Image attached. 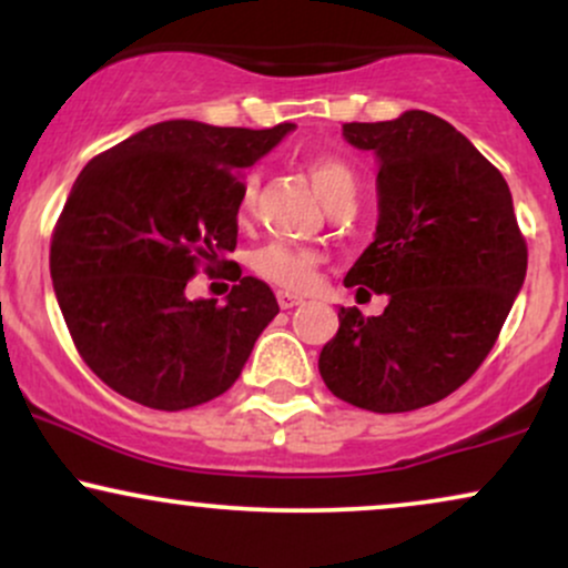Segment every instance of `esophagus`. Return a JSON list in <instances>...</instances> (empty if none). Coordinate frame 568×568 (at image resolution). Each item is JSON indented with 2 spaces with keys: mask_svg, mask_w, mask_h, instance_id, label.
<instances>
[{
  "mask_svg": "<svg viewBox=\"0 0 568 568\" xmlns=\"http://www.w3.org/2000/svg\"><path fill=\"white\" fill-rule=\"evenodd\" d=\"M277 304L283 306V310H293V306L304 304L302 296H296V293H288V291H277Z\"/></svg>",
  "mask_w": 568,
  "mask_h": 568,
  "instance_id": "34e87169",
  "label": "esophagus"
}]
</instances>
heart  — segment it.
Segmentation results:
<instances>
[{"mask_svg":"<svg viewBox=\"0 0 568 568\" xmlns=\"http://www.w3.org/2000/svg\"><path fill=\"white\" fill-rule=\"evenodd\" d=\"M304 168L310 173L312 184H315L317 194H321L325 205L331 202L352 197L355 192V171L342 154L336 152H310L304 158ZM258 192V173H247L243 179V189H240L237 202V216L245 219L253 211ZM317 266H321V256L312 247H298L288 243H266L251 253V270L266 283L280 285L288 291H306L317 277Z\"/></svg>","mask_w":568,"mask_h":568,"instance_id":"b5f03b06","label":"heart"}]
</instances>
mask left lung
<instances>
[{"label": "left lung", "mask_w": 568, "mask_h": 568, "mask_svg": "<svg viewBox=\"0 0 568 568\" xmlns=\"http://www.w3.org/2000/svg\"><path fill=\"white\" fill-rule=\"evenodd\" d=\"M344 139L379 158L376 240L344 285L389 302L379 317L342 306L317 366L342 400L403 414L480 368L524 285L529 247L507 181L440 116L414 109L347 122Z\"/></svg>", "instance_id": "1"}]
</instances>
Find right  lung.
Masks as SVG:
<instances>
[{
    "instance_id": "right-lung-1",
    "label": "right lung",
    "mask_w": 568,
    "mask_h": 568,
    "mask_svg": "<svg viewBox=\"0 0 568 568\" xmlns=\"http://www.w3.org/2000/svg\"><path fill=\"white\" fill-rule=\"evenodd\" d=\"M168 120L93 158L50 240V277L80 357L114 393L158 410L224 395L280 306L240 277L226 304L186 283L237 245L240 168L288 133ZM226 264V258H221Z\"/></svg>"
}]
</instances>
